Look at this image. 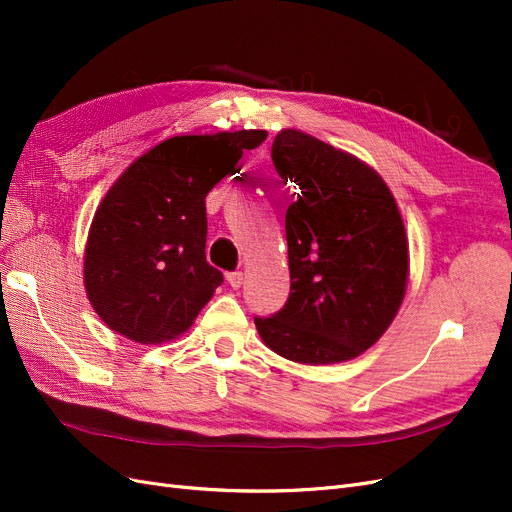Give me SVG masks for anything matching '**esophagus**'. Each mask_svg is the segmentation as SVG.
<instances>
[{"mask_svg":"<svg viewBox=\"0 0 512 512\" xmlns=\"http://www.w3.org/2000/svg\"><path fill=\"white\" fill-rule=\"evenodd\" d=\"M226 280H228V284H230L232 288H241V284H243V273H241V271H230V273H226Z\"/></svg>","mask_w":512,"mask_h":512,"instance_id":"34e87169","label":"esophagus"}]
</instances>
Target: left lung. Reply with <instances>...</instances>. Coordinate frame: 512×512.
Returning <instances> with one entry per match:
<instances>
[{"mask_svg":"<svg viewBox=\"0 0 512 512\" xmlns=\"http://www.w3.org/2000/svg\"><path fill=\"white\" fill-rule=\"evenodd\" d=\"M271 158L294 183L286 211L290 294L256 329L273 352L305 365L342 363L389 329L408 284V239L374 168L301 130L275 136Z\"/></svg>","mask_w":512,"mask_h":512,"instance_id":"1","label":"left lung"}]
</instances>
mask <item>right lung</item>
Instances as JSON below:
<instances>
[{
  "mask_svg": "<svg viewBox=\"0 0 512 512\" xmlns=\"http://www.w3.org/2000/svg\"><path fill=\"white\" fill-rule=\"evenodd\" d=\"M265 130L173 136L132 162L89 228L83 280L96 314L138 344L192 327L222 271L205 256V198Z\"/></svg>",
  "mask_w": 512,
  "mask_h": 512,
  "instance_id": "obj_1",
  "label": "right lung"
}]
</instances>
